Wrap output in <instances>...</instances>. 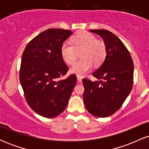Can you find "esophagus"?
<instances>
[{
  "mask_svg": "<svg viewBox=\"0 0 149 149\" xmlns=\"http://www.w3.org/2000/svg\"><path fill=\"white\" fill-rule=\"evenodd\" d=\"M82 79H83V78H82V77L77 76V80H78V82H81Z\"/></svg>",
  "mask_w": 149,
  "mask_h": 149,
  "instance_id": "obj_1",
  "label": "esophagus"
}]
</instances>
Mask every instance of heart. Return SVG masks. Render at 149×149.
Here are the masks:
<instances>
[{
  "instance_id": "b5f03b06",
  "label": "heart",
  "mask_w": 149,
  "mask_h": 149,
  "mask_svg": "<svg viewBox=\"0 0 149 149\" xmlns=\"http://www.w3.org/2000/svg\"><path fill=\"white\" fill-rule=\"evenodd\" d=\"M72 44L63 42L61 55L67 64L71 65L76 61L78 53L82 59L71 68V73L78 76H83L91 69L92 64L100 66L107 56V46L104 41L97 40L93 34L83 31L73 37Z\"/></svg>"
}]
</instances>
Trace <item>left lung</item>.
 I'll return each mask as SVG.
<instances>
[{
	"label": "left lung",
	"mask_w": 149,
	"mask_h": 149,
	"mask_svg": "<svg viewBox=\"0 0 149 149\" xmlns=\"http://www.w3.org/2000/svg\"><path fill=\"white\" fill-rule=\"evenodd\" d=\"M100 36L107 46L102 66L92 73L100 81L83 78L85 108L99 118L111 116L122 107L133 85L134 64L130 54L114 33L104 29L90 30Z\"/></svg>",
	"instance_id": "obj_1"
}]
</instances>
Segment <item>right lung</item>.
<instances>
[{"mask_svg": "<svg viewBox=\"0 0 149 149\" xmlns=\"http://www.w3.org/2000/svg\"><path fill=\"white\" fill-rule=\"evenodd\" d=\"M72 33L60 29L44 31L27 44L22 54L19 80L25 99L34 111L45 118L64 111L76 83L74 74L59 80L69 70L61 46Z\"/></svg>", "mask_w": 149, "mask_h": 149, "instance_id": "1", "label": "right lung"}]
</instances>
